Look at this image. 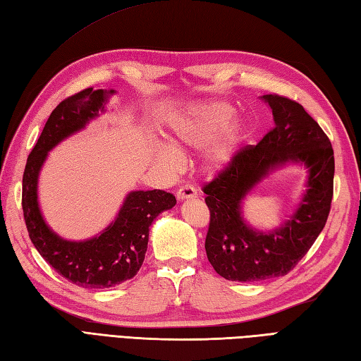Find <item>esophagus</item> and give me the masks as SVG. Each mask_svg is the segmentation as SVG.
I'll use <instances>...</instances> for the list:
<instances>
[{
	"instance_id": "34e87169",
	"label": "esophagus",
	"mask_w": 361,
	"mask_h": 361,
	"mask_svg": "<svg viewBox=\"0 0 361 361\" xmlns=\"http://www.w3.org/2000/svg\"><path fill=\"white\" fill-rule=\"evenodd\" d=\"M198 197V192H197V189L195 188H192V186H181L178 190H177V198L180 200V201H183V200H189V198H197Z\"/></svg>"
}]
</instances>
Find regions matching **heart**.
Listing matches in <instances>:
<instances>
[{
  "label": "heart",
  "mask_w": 361,
  "mask_h": 361,
  "mask_svg": "<svg viewBox=\"0 0 361 361\" xmlns=\"http://www.w3.org/2000/svg\"><path fill=\"white\" fill-rule=\"evenodd\" d=\"M235 109L224 102H206L173 116L171 138L178 147L198 150L212 142L206 154L209 172H220L231 166L247 138V126L233 121ZM158 160L173 167L180 161L181 152L171 142H161Z\"/></svg>",
  "instance_id": "b5f03b06"
}]
</instances>
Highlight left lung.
<instances>
[{"label":"left lung","instance_id":"obj_1","mask_svg":"<svg viewBox=\"0 0 361 361\" xmlns=\"http://www.w3.org/2000/svg\"><path fill=\"white\" fill-rule=\"evenodd\" d=\"M274 115V129L257 146L240 149L231 166L206 183L211 211L206 254L216 274L231 281H262L283 276L323 231L334 195V149L328 135L294 99L263 95ZM286 162L305 164L310 172L298 211L280 228H250L240 212L244 197L269 171Z\"/></svg>","mask_w":361,"mask_h":361}]
</instances>
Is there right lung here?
<instances>
[{
    "label": "right lung",
    "mask_w": 361,
    "mask_h": 361,
    "mask_svg": "<svg viewBox=\"0 0 361 361\" xmlns=\"http://www.w3.org/2000/svg\"><path fill=\"white\" fill-rule=\"evenodd\" d=\"M112 94L115 90L89 87L58 104L29 154L23 175V212L33 246L66 280L86 289L112 288L133 279L145 262L150 224L177 204L169 192L132 190L116 219L99 235L82 241L61 238L44 221L38 206V177L47 154L104 112Z\"/></svg>",
    "instance_id": "1"
}]
</instances>
